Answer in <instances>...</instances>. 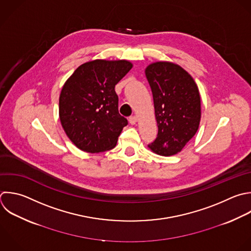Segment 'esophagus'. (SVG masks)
I'll use <instances>...</instances> for the list:
<instances>
[{
    "mask_svg": "<svg viewBox=\"0 0 251 251\" xmlns=\"http://www.w3.org/2000/svg\"><path fill=\"white\" fill-rule=\"evenodd\" d=\"M129 123H130L131 125H135V124L137 123V118H136L135 116H131V117L129 118Z\"/></svg>",
    "mask_w": 251,
    "mask_h": 251,
    "instance_id": "1",
    "label": "esophagus"
}]
</instances>
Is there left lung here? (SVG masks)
<instances>
[{
  "mask_svg": "<svg viewBox=\"0 0 251 251\" xmlns=\"http://www.w3.org/2000/svg\"><path fill=\"white\" fill-rule=\"evenodd\" d=\"M154 101L158 135L148 148L160 156L180 152L195 135L201 119L197 84L180 66L155 62L145 69Z\"/></svg>",
  "mask_w": 251,
  "mask_h": 251,
  "instance_id": "8db88e82",
  "label": "left lung"
}]
</instances>
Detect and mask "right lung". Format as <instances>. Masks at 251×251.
I'll return each mask as SVG.
<instances>
[{
	"instance_id": "right-lung-1",
	"label": "right lung",
	"mask_w": 251,
	"mask_h": 251,
	"mask_svg": "<svg viewBox=\"0 0 251 251\" xmlns=\"http://www.w3.org/2000/svg\"><path fill=\"white\" fill-rule=\"evenodd\" d=\"M127 60H93L80 65L60 93L59 117L71 141L87 153L114 148L127 125L119 114L117 83L131 70Z\"/></svg>"
}]
</instances>
